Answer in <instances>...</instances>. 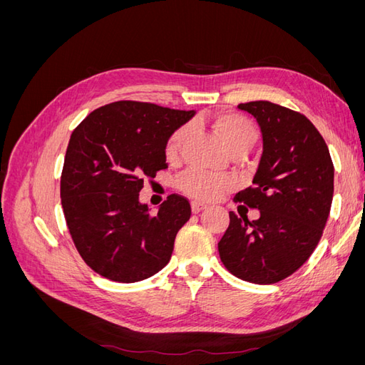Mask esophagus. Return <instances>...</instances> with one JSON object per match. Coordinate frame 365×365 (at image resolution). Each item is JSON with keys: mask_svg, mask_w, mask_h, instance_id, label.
<instances>
[{"mask_svg": "<svg viewBox=\"0 0 365 365\" xmlns=\"http://www.w3.org/2000/svg\"><path fill=\"white\" fill-rule=\"evenodd\" d=\"M202 210H205V205H204V204H201V202H192V212H193L195 215L202 212Z\"/></svg>", "mask_w": 365, "mask_h": 365, "instance_id": "esophagus-1", "label": "esophagus"}]
</instances>
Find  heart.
<instances>
[{"instance_id":"heart-1","label":"heart","mask_w":365,"mask_h":365,"mask_svg":"<svg viewBox=\"0 0 365 365\" xmlns=\"http://www.w3.org/2000/svg\"><path fill=\"white\" fill-rule=\"evenodd\" d=\"M212 126L228 152L239 149L250 150L256 145L259 138L257 126L248 117L239 113H219L213 117ZM187 132H189V128L181 126L173 132L168 143H165L164 153L169 161H176L180 158ZM176 187L184 195L193 197V200L213 201L227 190H230L231 182L230 180L222 178V176H215L201 170L190 169L178 176Z\"/></svg>"}]
</instances>
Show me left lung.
Masks as SVG:
<instances>
[{"label":"left lung","instance_id":"8db88e82","mask_svg":"<svg viewBox=\"0 0 365 365\" xmlns=\"http://www.w3.org/2000/svg\"><path fill=\"white\" fill-rule=\"evenodd\" d=\"M262 130L263 153L252 185L236 202L257 208L248 220L230 212L219 256L236 277L257 284L284 280L311 257L334 197V163L312 121L267 101L240 103Z\"/></svg>","mask_w":365,"mask_h":365}]
</instances>
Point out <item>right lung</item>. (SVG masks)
Wrapping results in <instances>:
<instances>
[{
	"label": "right lung",
	"mask_w": 365,
	"mask_h": 365,
	"mask_svg": "<svg viewBox=\"0 0 365 365\" xmlns=\"http://www.w3.org/2000/svg\"><path fill=\"white\" fill-rule=\"evenodd\" d=\"M193 115L120 101L97 108L73 130L61 175L62 208L81 257L102 277L135 283L169 263L190 202L170 195L149 215L138 193L145 178L168 169L165 143Z\"/></svg>",
	"instance_id": "add662e5"
}]
</instances>
